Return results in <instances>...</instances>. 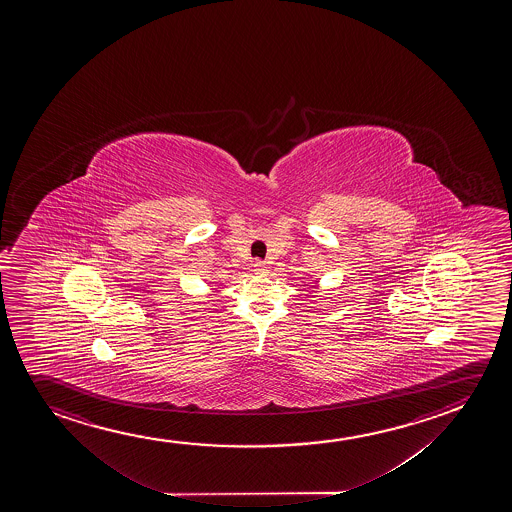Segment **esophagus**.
I'll return each mask as SVG.
<instances>
[{
	"instance_id": "esophagus-1",
	"label": "esophagus",
	"mask_w": 512,
	"mask_h": 512,
	"mask_svg": "<svg viewBox=\"0 0 512 512\" xmlns=\"http://www.w3.org/2000/svg\"><path fill=\"white\" fill-rule=\"evenodd\" d=\"M254 272L256 273H261V272H265V263H263V261H261V259H256V261H254Z\"/></svg>"
}]
</instances>
